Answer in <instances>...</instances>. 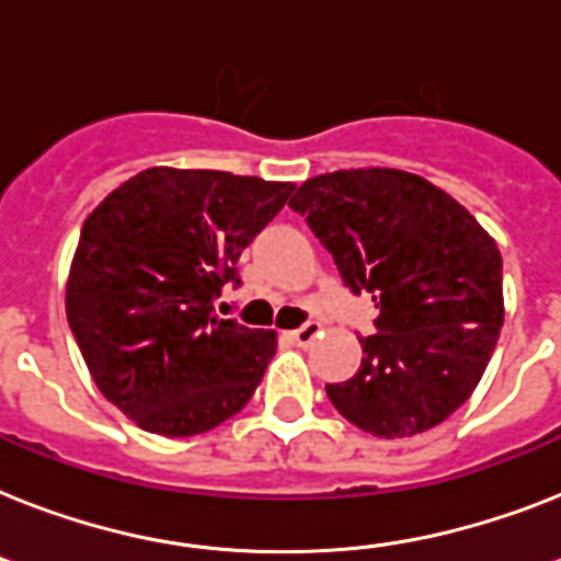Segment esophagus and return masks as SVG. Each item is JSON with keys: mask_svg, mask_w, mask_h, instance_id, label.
Listing matches in <instances>:
<instances>
[{"mask_svg": "<svg viewBox=\"0 0 561 561\" xmlns=\"http://www.w3.org/2000/svg\"><path fill=\"white\" fill-rule=\"evenodd\" d=\"M318 335H321V323H314V321L304 323V327H298V330L286 332V337H289L291 344H298V346H309Z\"/></svg>", "mask_w": 561, "mask_h": 561, "instance_id": "34e87169", "label": "esophagus"}]
</instances>
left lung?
I'll use <instances>...</instances> for the list:
<instances>
[{"mask_svg":"<svg viewBox=\"0 0 561 561\" xmlns=\"http://www.w3.org/2000/svg\"><path fill=\"white\" fill-rule=\"evenodd\" d=\"M289 206L330 249L344 284L369 291L378 309L358 373L327 383L337 413L378 438L442 424L473 396L496 350V240L450 194L398 169L318 174Z\"/></svg>","mask_w":561,"mask_h":561,"instance_id":"1","label":"left lung"}]
</instances>
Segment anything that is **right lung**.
<instances>
[{"label": "right lung", "mask_w": 561, "mask_h": 561, "mask_svg": "<svg viewBox=\"0 0 561 561\" xmlns=\"http://www.w3.org/2000/svg\"><path fill=\"white\" fill-rule=\"evenodd\" d=\"M291 183L154 165L85 217L65 312L111 404L157 436H197L240 413L275 355V332L215 314L240 252Z\"/></svg>", "instance_id": "right-lung-1"}]
</instances>
